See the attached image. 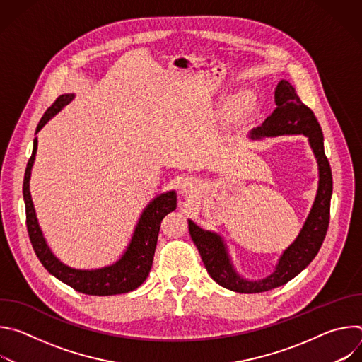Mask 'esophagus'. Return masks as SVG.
<instances>
[{
	"instance_id": "34e87169",
	"label": "esophagus",
	"mask_w": 362,
	"mask_h": 362,
	"mask_svg": "<svg viewBox=\"0 0 362 362\" xmlns=\"http://www.w3.org/2000/svg\"><path fill=\"white\" fill-rule=\"evenodd\" d=\"M189 186H192V185H182V189H183V192H186V187H189Z\"/></svg>"
}]
</instances>
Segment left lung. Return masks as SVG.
<instances>
[{
  "instance_id": "1",
  "label": "left lung",
  "mask_w": 362,
  "mask_h": 362,
  "mask_svg": "<svg viewBox=\"0 0 362 362\" xmlns=\"http://www.w3.org/2000/svg\"><path fill=\"white\" fill-rule=\"evenodd\" d=\"M276 109L265 122L252 130L250 139L264 136H278L285 133H302L308 136L309 143L317 156L320 166V186L309 216L298 235L296 240L284 252L271 276L262 281H246L240 278L226 253L225 245L216 233L200 229L194 222L189 221V232L196 245L204 268L221 286L240 292L257 293L275 289L285 285L305 269L317 256L329 225V209L332 194V173L324 150V136L314 112L303 105L295 88L289 81L282 80L275 88Z\"/></svg>"
}]
</instances>
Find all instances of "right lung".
<instances>
[{
    "label": "right lung",
    "mask_w": 362,
    "mask_h": 362,
    "mask_svg": "<svg viewBox=\"0 0 362 362\" xmlns=\"http://www.w3.org/2000/svg\"><path fill=\"white\" fill-rule=\"evenodd\" d=\"M73 97H74L73 94L60 95L53 105L45 110L35 132H40L41 127L51 117H53L56 113H59L66 105H69V103L73 100ZM35 151H37V137L34 139L31 158L28 159V163L25 168L23 196L25 203V223H27L30 242L42 267L62 282L87 295L106 296V295L130 292L139 288L144 282V279L147 278L151 269L153 256H154V250H156V243H158V236L160 229V222L168 214L176 209V202H177L176 193L175 192L165 193L154 199L147 206L143 215L140 216V221L136 226L134 235L132 238V242L126 253L117 264L103 269H97V271L73 269L62 264L53 255V252L49 250L35 218L34 204L30 194V176H31V168L35 158Z\"/></svg>",
    "instance_id": "right-lung-1"
}]
</instances>
